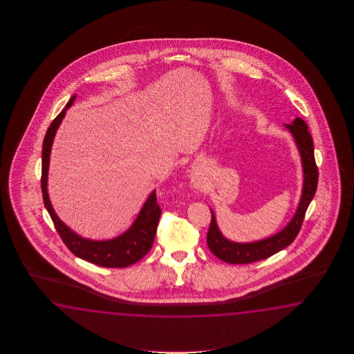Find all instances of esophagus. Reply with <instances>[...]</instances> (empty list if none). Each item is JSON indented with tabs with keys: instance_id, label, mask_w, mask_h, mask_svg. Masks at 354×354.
<instances>
[{
	"instance_id": "esophagus-1",
	"label": "esophagus",
	"mask_w": 354,
	"mask_h": 354,
	"mask_svg": "<svg viewBox=\"0 0 354 354\" xmlns=\"http://www.w3.org/2000/svg\"><path fill=\"white\" fill-rule=\"evenodd\" d=\"M192 182H194V185H195L196 187H200V186H201V183H203L201 176H198V174H194V176H192Z\"/></svg>"
}]
</instances>
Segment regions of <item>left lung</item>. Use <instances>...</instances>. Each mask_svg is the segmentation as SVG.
I'll list each match as a JSON object with an SVG mask.
<instances>
[{"label": "left lung", "instance_id": "obj_1", "mask_svg": "<svg viewBox=\"0 0 354 354\" xmlns=\"http://www.w3.org/2000/svg\"><path fill=\"white\" fill-rule=\"evenodd\" d=\"M286 128L292 133V136L296 139L301 158H302L304 174H305V182H304V189H302V197H301L299 209L296 211L291 223L282 232H279V234L273 235L268 239L248 243V244H238V243L226 241L218 232L215 216L211 212L210 226L206 235L207 245L212 252V254H215L218 259L224 261L226 263L248 264L267 259L274 253L286 248L287 245H290L300 232L308 205L315 195L319 169L316 166L315 156H314L313 138L308 133L306 122L300 118H297L292 124H286Z\"/></svg>", "mask_w": 354, "mask_h": 354}]
</instances>
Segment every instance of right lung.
I'll return each mask as SVG.
<instances>
[{"label":"right lung","mask_w":354,"mask_h":354,"mask_svg":"<svg viewBox=\"0 0 354 354\" xmlns=\"http://www.w3.org/2000/svg\"><path fill=\"white\" fill-rule=\"evenodd\" d=\"M75 98V96H73L68 101L67 105L54 119L44 136L43 151H41V178H40L44 206L53 220L55 230L59 234L62 241L75 256L106 268L128 267L140 261L151 250L153 245L154 236L157 233L159 218L162 214V210L157 203L156 191L148 198L136 223L128 232L116 239L106 241H87L78 236L60 221L49 201V196L46 191V176H48L50 148H52L53 138L57 129L59 127L60 121L63 119L68 107L73 104Z\"/></svg>","instance_id":"1"}]
</instances>
